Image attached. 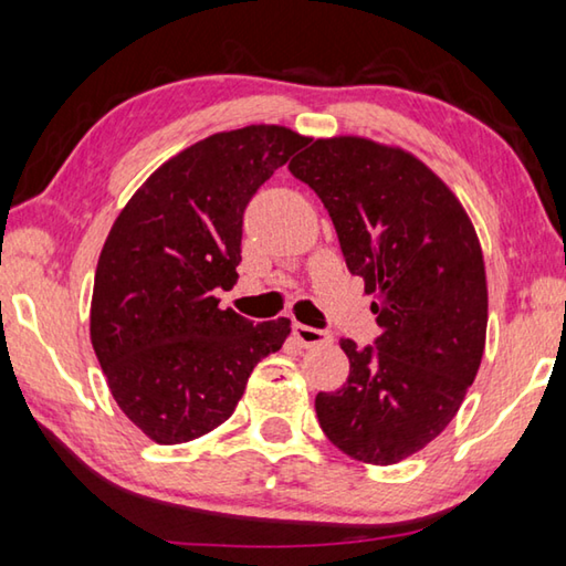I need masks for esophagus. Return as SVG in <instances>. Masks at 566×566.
<instances>
[{
  "label": "esophagus",
  "instance_id": "obj_1",
  "mask_svg": "<svg viewBox=\"0 0 566 566\" xmlns=\"http://www.w3.org/2000/svg\"><path fill=\"white\" fill-rule=\"evenodd\" d=\"M292 334L296 337V342L304 344V347H319V344H327L332 339V334L327 329H317L300 322L292 324Z\"/></svg>",
  "mask_w": 566,
  "mask_h": 566
}]
</instances>
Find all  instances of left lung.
Masks as SVG:
<instances>
[{"instance_id": "8db88e82", "label": "left lung", "mask_w": 566, "mask_h": 566, "mask_svg": "<svg viewBox=\"0 0 566 566\" xmlns=\"http://www.w3.org/2000/svg\"><path fill=\"white\" fill-rule=\"evenodd\" d=\"M290 171L327 207L379 324L367 347L342 339L349 377L314 399L319 427L359 462H401L442 434L482 361L486 282L474 227L434 171L369 139L312 142Z\"/></svg>"}]
</instances>
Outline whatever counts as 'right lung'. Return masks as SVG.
Instances as JSON below:
<instances>
[{"mask_svg": "<svg viewBox=\"0 0 566 566\" xmlns=\"http://www.w3.org/2000/svg\"><path fill=\"white\" fill-rule=\"evenodd\" d=\"M306 137L274 124L212 134L122 209L94 274L90 332L112 397L157 444L212 432L290 319L219 310L242 262L244 209Z\"/></svg>", "mask_w": 566, "mask_h": 566, "instance_id": "obj_1", "label": "right lung"}]
</instances>
